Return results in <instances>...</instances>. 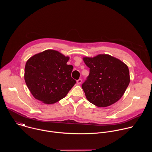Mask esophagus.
Here are the masks:
<instances>
[{
    "label": "esophagus",
    "instance_id": "34e87169",
    "mask_svg": "<svg viewBox=\"0 0 152 152\" xmlns=\"http://www.w3.org/2000/svg\"><path fill=\"white\" fill-rule=\"evenodd\" d=\"M82 83V79H78V80H77V84H80Z\"/></svg>",
    "mask_w": 152,
    "mask_h": 152
}]
</instances>
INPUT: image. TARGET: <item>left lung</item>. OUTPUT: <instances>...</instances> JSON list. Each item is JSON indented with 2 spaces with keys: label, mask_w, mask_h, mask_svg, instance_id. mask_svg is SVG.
I'll use <instances>...</instances> for the list:
<instances>
[{
  "label": "left lung",
  "mask_w": 152,
  "mask_h": 152,
  "mask_svg": "<svg viewBox=\"0 0 152 152\" xmlns=\"http://www.w3.org/2000/svg\"><path fill=\"white\" fill-rule=\"evenodd\" d=\"M83 60L90 74L82 88L87 100L98 107L109 106L124 94L130 82L127 65L109 55H99Z\"/></svg>",
  "instance_id": "8db88e82"
}]
</instances>
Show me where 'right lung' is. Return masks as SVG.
<instances>
[{"label": "right lung", "mask_w": 152, "mask_h": 152, "mask_svg": "<svg viewBox=\"0 0 152 152\" xmlns=\"http://www.w3.org/2000/svg\"><path fill=\"white\" fill-rule=\"evenodd\" d=\"M69 56L54 50L36 54L26 62L25 80L32 96L46 104H53L66 96L76 83L71 76L73 67Z\"/></svg>", "instance_id": "right-lung-1"}]
</instances>
